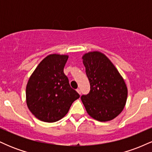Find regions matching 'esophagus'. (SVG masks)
Segmentation results:
<instances>
[{"label":"esophagus","instance_id":"obj_1","mask_svg":"<svg viewBox=\"0 0 152 152\" xmlns=\"http://www.w3.org/2000/svg\"><path fill=\"white\" fill-rule=\"evenodd\" d=\"M76 91H77L79 94H81V90H80L79 88H77V89H76Z\"/></svg>","mask_w":152,"mask_h":152}]
</instances>
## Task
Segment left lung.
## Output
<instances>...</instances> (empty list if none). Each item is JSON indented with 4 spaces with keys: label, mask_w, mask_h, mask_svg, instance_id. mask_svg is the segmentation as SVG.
Masks as SVG:
<instances>
[{
    "label": "left lung",
    "mask_w": 152,
    "mask_h": 152,
    "mask_svg": "<svg viewBox=\"0 0 152 152\" xmlns=\"http://www.w3.org/2000/svg\"><path fill=\"white\" fill-rule=\"evenodd\" d=\"M90 83V91L81 99L90 116L99 121L116 118L124 108L127 87L112 62L99 51L82 57Z\"/></svg>",
    "instance_id": "obj_1"
}]
</instances>
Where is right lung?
<instances>
[{"instance_id": "add662e5", "label": "right lung", "mask_w": 152, "mask_h": 152, "mask_svg": "<svg viewBox=\"0 0 152 152\" xmlns=\"http://www.w3.org/2000/svg\"><path fill=\"white\" fill-rule=\"evenodd\" d=\"M68 58L67 55H48L29 78L26 104L31 112L41 121L51 123L61 119L72 103L80 97L64 73Z\"/></svg>"}]
</instances>
